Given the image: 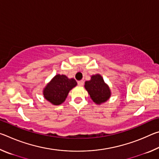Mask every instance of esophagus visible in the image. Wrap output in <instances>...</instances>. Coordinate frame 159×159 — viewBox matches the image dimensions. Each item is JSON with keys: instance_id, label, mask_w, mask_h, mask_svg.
Listing matches in <instances>:
<instances>
[{"instance_id": "1", "label": "esophagus", "mask_w": 159, "mask_h": 159, "mask_svg": "<svg viewBox=\"0 0 159 159\" xmlns=\"http://www.w3.org/2000/svg\"><path fill=\"white\" fill-rule=\"evenodd\" d=\"M83 84H84V81H83V80H79V81H78V85H79L83 86Z\"/></svg>"}]
</instances>
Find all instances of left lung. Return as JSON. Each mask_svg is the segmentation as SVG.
Masks as SVG:
<instances>
[{
	"instance_id": "1",
	"label": "left lung",
	"mask_w": 159,
	"mask_h": 159,
	"mask_svg": "<svg viewBox=\"0 0 159 159\" xmlns=\"http://www.w3.org/2000/svg\"><path fill=\"white\" fill-rule=\"evenodd\" d=\"M85 88L91 99L96 104H99L106 102L111 95L109 86L99 74L94 75L91 77L90 80L85 81Z\"/></svg>"
}]
</instances>
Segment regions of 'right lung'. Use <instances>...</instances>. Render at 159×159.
Returning a JSON list of instances; mask_svg holds the SVG:
<instances>
[{
  "label": "right lung",
  "mask_w": 159,
  "mask_h": 159,
  "mask_svg": "<svg viewBox=\"0 0 159 159\" xmlns=\"http://www.w3.org/2000/svg\"><path fill=\"white\" fill-rule=\"evenodd\" d=\"M76 85L75 79H69L64 75L57 74L45 87L43 95L45 98L54 105H59L63 103L69 91Z\"/></svg>",
  "instance_id": "add662e5"
}]
</instances>
